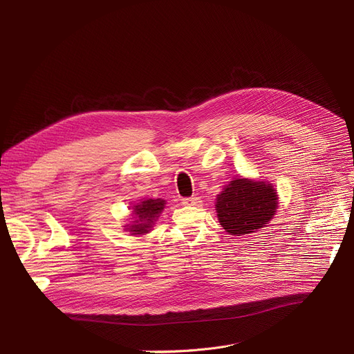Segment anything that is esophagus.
Returning <instances> with one entry per match:
<instances>
[{
	"label": "esophagus",
	"instance_id": "34e87169",
	"mask_svg": "<svg viewBox=\"0 0 354 354\" xmlns=\"http://www.w3.org/2000/svg\"><path fill=\"white\" fill-rule=\"evenodd\" d=\"M201 199L196 198V196H191V198H185L182 199V203L183 205H192V207H199L201 205Z\"/></svg>",
	"mask_w": 354,
	"mask_h": 354
}]
</instances>
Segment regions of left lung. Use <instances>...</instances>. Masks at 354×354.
I'll return each mask as SVG.
<instances>
[{
	"label": "left lung",
	"instance_id": "8db88e82",
	"mask_svg": "<svg viewBox=\"0 0 354 354\" xmlns=\"http://www.w3.org/2000/svg\"><path fill=\"white\" fill-rule=\"evenodd\" d=\"M277 199L271 183L235 179L218 195L215 208L224 230L241 236L266 227L275 214Z\"/></svg>",
	"mask_w": 354,
	"mask_h": 354
}]
</instances>
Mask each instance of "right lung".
<instances>
[{
  "instance_id": "right-lung-1",
  "label": "right lung",
  "mask_w": 354,
  "mask_h": 354,
  "mask_svg": "<svg viewBox=\"0 0 354 354\" xmlns=\"http://www.w3.org/2000/svg\"><path fill=\"white\" fill-rule=\"evenodd\" d=\"M165 208V201L163 199H146L139 205L133 207L135 222L133 225L130 227V232L132 234H147L149 230L152 228V224L158 215Z\"/></svg>"
}]
</instances>
